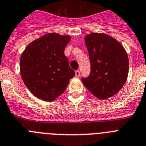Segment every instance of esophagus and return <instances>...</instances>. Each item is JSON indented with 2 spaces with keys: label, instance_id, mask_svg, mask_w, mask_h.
I'll list each match as a JSON object with an SVG mask.
<instances>
[{
  "label": "esophagus",
  "instance_id": "34e87169",
  "mask_svg": "<svg viewBox=\"0 0 146 146\" xmlns=\"http://www.w3.org/2000/svg\"><path fill=\"white\" fill-rule=\"evenodd\" d=\"M79 75H80V71L79 70H77L75 71V76L76 77H79Z\"/></svg>",
  "mask_w": 146,
  "mask_h": 146
}]
</instances>
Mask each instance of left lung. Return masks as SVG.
Masks as SVG:
<instances>
[{
  "label": "left lung",
  "instance_id": "1",
  "mask_svg": "<svg viewBox=\"0 0 146 146\" xmlns=\"http://www.w3.org/2000/svg\"><path fill=\"white\" fill-rule=\"evenodd\" d=\"M91 62V73L82 83L96 98L105 100L118 93L128 76V56L118 40L106 34L85 36Z\"/></svg>",
  "mask_w": 146,
  "mask_h": 146
}]
</instances>
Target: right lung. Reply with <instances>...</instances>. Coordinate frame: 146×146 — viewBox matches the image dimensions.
<instances>
[{
  "mask_svg": "<svg viewBox=\"0 0 146 146\" xmlns=\"http://www.w3.org/2000/svg\"><path fill=\"white\" fill-rule=\"evenodd\" d=\"M70 41V36L49 33L34 40L22 52L21 76L26 87L39 99L54 100L75 76L64 54Z\"/></svg>",
  "mask_w": 146,
  "mask_h": 146,
  "instance_id": "right-lung-1",
  "label": "right lung"
}]
</instances>
